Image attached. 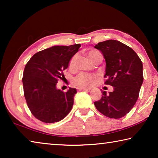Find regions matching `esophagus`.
Wrapping results in <instances>:
<instances>
[{
	"instance_id": "1",
	"label": "esophagus",
	"mask_w": 158,
	"mask_h": 158,
	"mask_svg": "<svg viewBox=\"0 0 158 158\" xmlns=\"http://www.w3.org/2000/svg\"><path fill=\"white\" fill-rule=\"evenodd\" d=\"M77 90H88L89 89H87V88H84V87H78V88H77Z\"/></svg>"
}]
</instances>
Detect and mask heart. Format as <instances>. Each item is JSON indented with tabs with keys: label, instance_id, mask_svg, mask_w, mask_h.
Returning a JSON list of instances; mask_svg holds the SVG:
<instances>
[{
	"label": "heart",
	"instance_id": "b5f03b06",
	"mask_svg": "<svg viewBox=\"0 0 158 158\" xmlns=\"http://www.w3.org/2000/svg\"><path fill=\"white\" fill-rule=\"evenodd\" d=\"M89 55L90 58L95 61L97 59L99 56L102 55L99 51L96 49H92L89 52ZM77 60V55H74L71 59L69 61V68L70 69H74L76 68V64ZM99 79V75L97 74H90L87 73H81L78 75L76 76L73 80L74 85L79 87H89L94 85L95 82Z\"/></svg>",
	"mask_w": 158,
	"mask_h": 158
}]
</instances>
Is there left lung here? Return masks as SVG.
Here are the masks:
<instances>
[{
  "instance_id": "left-lung-1",
  "label": "left lung",
  "mask_w": 158,
  "mask_h": 158,
  "mask_svg": "<svg viewBox=\"0 0 158 158\" xmlns=\"http://www.w3.org/2000/svg\"><path fill=\"white\" fill-rule=\"evenodd\" d=\"M106 61V85L114 87L106 94L102 91L100 100L94 102L101 114L110 118L125 116L137 102L143 81V64L132 48L122 42L109 40L96 44Z\"/></svg>"
}]
</instances>
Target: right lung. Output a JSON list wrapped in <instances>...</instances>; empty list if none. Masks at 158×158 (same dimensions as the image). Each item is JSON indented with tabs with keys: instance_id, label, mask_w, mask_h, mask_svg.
I'll use <instances>...</instances> for the list:
<instances>
[{
	"instance_id": "1",
	"label": "right lung",
	"mask_w": 158,
	"mask_h": 158,
	"mask_svg": "<svg viewBox=\"0 0 158 158\" xmlns=\"http://www.w3.org/2000/svg\"><path fill=\"white\" fill-rule=\"evenodd\" d=\"M80 44L53 46L37 52L26 63L23 74V94L32 114L46 123L63 119L73 108L77 90L67 92L56 89L58 79L78 52Z\"/></svg>"
}]
</instances>
